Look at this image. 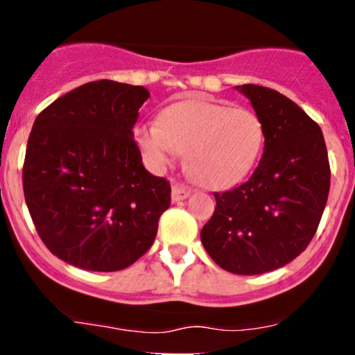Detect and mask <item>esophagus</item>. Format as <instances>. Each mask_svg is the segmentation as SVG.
Masks as SVG:
<instances>
[{"mask_svg": "<svg viewBox=\"0 0 355 355\" xmlns=\"http://www.w3.org/2000/svg\"><path fill=\"white\" fill-rule=\"evenodd\" d=\"M190 193H191V189L189 185H185V183H182V182L173 183V187H172V200L173 202L185 200Z\"/></svg>", "mask_w": 355, "mask_h": 355, "instance_id": "esophagus-1", "label": "esophagus"}]
</instances>
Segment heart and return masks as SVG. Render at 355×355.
Wrapping results in <instances>:
<instances>
[{"mask_svg": "<svg viewBox=\"0 0 355 355\" xmlns=\"http://www.w3.org/2000/svg\"><path fill=\"white\" fill-rule=\"evenodd\" d=\"M137 144L155 168L187 155L191 177L209 189H225L248 175L263 146V125L254 112L207 100L170 105L158 121L137 126Z\"/></svg>", "mask_w": 355, "mask_h": 355, "instance_id": "b5f03b06", "label": "heart"}]
</instances>
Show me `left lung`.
<instances>
[{
	"instance_id": "8db88e82",
	"label": "left lung",
	"mask_w": 355,
	"mask_h": 355,
	"mask_svg": "<svg viewBox=\"0 0 355 355\" xmlns=\"http://www.w3.org/2000/svg\"><path fill=\"white\" fill-rule=\"evenodd\" d=\"M266 132L263 155L247 182L214 197L203 225L207 254L232 274L259 275L292 262L315 235L331 187L320 126L282 93L242 85Z\"/></svg>"
}]
</instances>
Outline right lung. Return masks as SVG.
Segmentation results:
<instances>
[{
  "mask_svg": "<svg viewBox=\"0 0 355 355\" xmlns=\"http://www.w3.org/2000/svg\"><path fill=\"white\" fill-rule=\"evenodd\" d=\"M148 89L89 81L36 116L23 191L53 255L95 272L123 270L152 247L170 182L145 170L133 138Z\"/></svg>",
  "mask_w": 355,
  "mask_h": 355,
  "instance_id": "obj_1",
  "label": "right lung"
}]
</instances>
